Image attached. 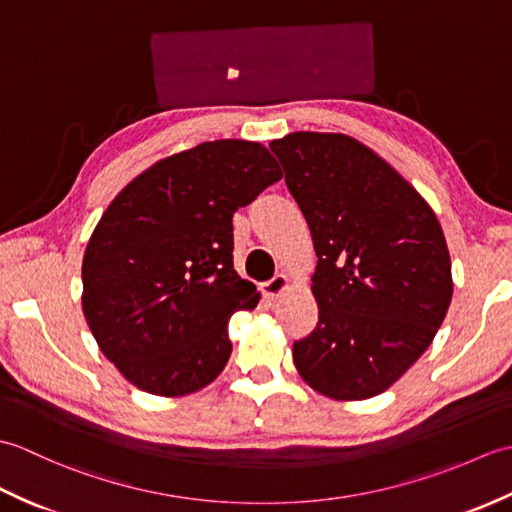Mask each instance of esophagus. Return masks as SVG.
I'll list each match as a JSON object with an SVG mask.
<instances>
[{
	"instance_id": "esophagus-1",
	"label": "esophagus",
	"mask_w": 512,
	"mask_h": 512,
	"mask_svg": "<svg viewBox=\"0 0 512 512\" xmlns=\"http://www.w3.org/2000/svg\"><path fill=\"white\" fill-rule=\"evenodd\" d=\"M288 286H290V279L286 275H275L273 279H268L262 284V295L266 299H277L281 292L288 290Z\"/></svg>"
}]
</instances>
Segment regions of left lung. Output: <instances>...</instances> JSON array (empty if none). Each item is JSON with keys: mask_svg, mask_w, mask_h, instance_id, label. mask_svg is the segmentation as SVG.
Segmentation results:
<instances>
[{"mask_svg": "<svg viewBox=\"0 0 512 512\" xmlns=\"http://www.w3.org/2000/svg\"><path fill=\"white\" fill-rule=\"evenodd\" d=\"M270 149L319 257L317 328L292 345L299 374L336 400L383 394L447 317L453 281L438 217L350 136L295 132Z\"/></svg>", "mask_w": 512, "mask_h": 512, "instance_id": "8db88e82", "label": "left lung"}]
</instances>
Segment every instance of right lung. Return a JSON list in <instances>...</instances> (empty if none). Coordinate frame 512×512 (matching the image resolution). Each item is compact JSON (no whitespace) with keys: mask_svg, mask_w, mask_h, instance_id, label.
<instances>
[{"mask_svg":"<svg viewBox=\"0 0 512 512\" xmlns=\"http://www.w3.org/2000/svg\"><path fill=\"white\" fill-rule=\"evenodd\" d=\"M281 180L270 151L215 140L156 162L107 206L83 257V312L138 389L198 391L222 372L228 319L253 310L233 268V213Z\"/></svg>","mask_w":512,"mask_h":512,"instance_id":"add662e5","label":"right lung"}]
</instances>
